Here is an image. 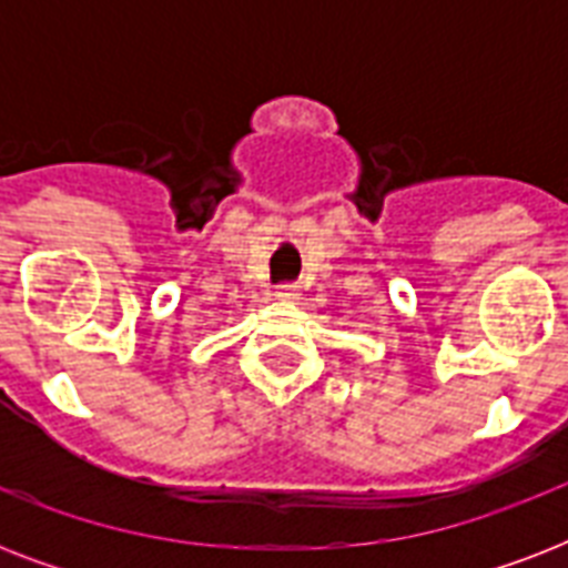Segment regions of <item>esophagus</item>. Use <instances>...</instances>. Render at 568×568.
<instances>
[{
	"label": "esophagus",
	"instance_id": "1",
	"mask_svg": "<svg viewBox=\"0 0 568 568\" xmlns=\"http://www.w3.org/2000/svg\"><path fill=\"white\" fill-rule=\"evenodd\" d=\"M274 297H276V301H283V303H292V301H297V297H301V288H297L294 283H283V285H276V288H274Z\"/></svg>",
	"mask_w": 568,
	"mask_h": 568
}]
</instances>
